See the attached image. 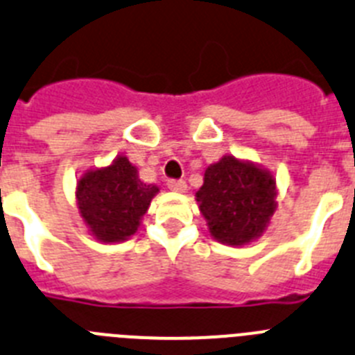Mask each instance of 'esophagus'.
<instances>
[{"instance_id":"obj_1","label":"esophagus","mask_w":355,"mask_h":355,"mask_svg":"<svg viewBox=\"0 0 355 355\" xmlns=\"http://www.w3.org/2000/svg\"><path fill=\"white\" fill-rule=\"evenodd\" d=\"M168 187L175 193H185L187 191V184L184 180H170L168 182Z\"/></svg>"}]
</instances>
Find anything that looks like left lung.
<instances>
[{"label": "left lung", "mask_w": 355, "mask_h": 355, "mask_svg": "<svg viewBox=\"0 0 355 355\" xmlns=\"http://www.w3.org/2000/svg\"><path fill=\"white\" fill-rule=\"evenodd\" d=\"M276 178L251 161L223 155L205 170L196 193L212 239L245 245L263 235L277 207Z\"/></svg>", "instance_id": "obj_1"}]
</instances>
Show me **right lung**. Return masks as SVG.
I'll list each match as a JSON object with an SVG mask.
<instances>
[{"label":"right lung","instance_id":"obj_1","mask_svg":"<svg viewBox=\"0 0 355 355\" xmlns=\"http://www.w3.org/2000/svg\"><path fill=\"white\" fill-rule=\"evenodd\" d=\"M157 193V185L145 184L125 155H118L104 168L88 170L76 185L79 216L90 235L104 244L123 242L138 232Z\"/></svg>","mask_w":355,"mask_h":355}]
</instances>
